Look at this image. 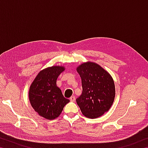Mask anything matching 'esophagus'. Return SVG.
Returning a JSON list of instances; mask_svg holds the SVG:
<instances>
[{
  "instance_id": "1",
  "label": "esophagus",
  "mask_w": 148,
  "mask_h": 148,
  "mask_svg": "<svg viewBox=\"0 0 148 148\" xmlns=\"http://www.w3.org/2000/svg\"><path fill=\"white\" fill-rule=\"evenodd\" d=\"M70 100H71V101L72 102H74L75 100H76V98H75L74 96H72L71 98H70Z\"/></svg>"
}]
</instances>
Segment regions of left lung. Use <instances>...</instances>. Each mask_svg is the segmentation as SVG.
Here are the masks:
<instances>
[{"label":"left lung","mask_w":148,"mask_h":148,"mask_svg":"<svg viewBox=\"0 0 148 148\" xmlns=\"http://www.w3.org/2000/svg\"><path fill=\"white\" fill-rule=\"evenodd\" d=\"M82 79V93L76 102L84 116L97 118L108 112L113 104L116 90L114 79L98 64L87 62L77 67Z\"/></svg>","instance_id":"8db88e82"}]
</instances>
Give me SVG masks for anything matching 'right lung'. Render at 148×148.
<instances>
[{"label":"right lung","mask_w":148,"mask_h":148,"mask_svg":"<svg viewBox=\"0 0 148 148\" xmlns=\"http://www.w3.org/2000/svg\"><path fill=\"white\" fill-rule=\"evenodd\" d=\"M64 71V67L61 66L47 67L39 72L30 87L29 97L32 107L47 119L58 117L70 102L56 84L57 77Z\"/></svg>","instance_id":"obj_1"}]
</instances>
